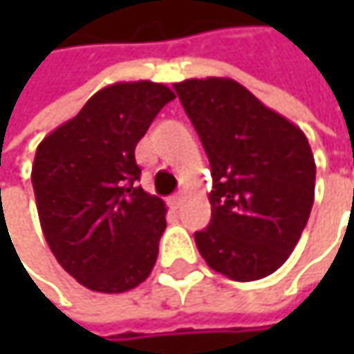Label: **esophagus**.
<instances>
[{
    "mask_svg": "<svg viewBox=\"0 0 354 354\" xmlns=\"http://www.w3.org/2000/svg\"><path fill=\"white\" fill-rule=\"evenodd\" d=\"M170 205H172L174 209H178V207L182 205V194H180V192H176L174 196H170Z\"/></svg>",
    "mask_w": 354,
    "mask_h": 354,
    "instance_id": "1",
    "label": "esophagus"
}]
</instances>
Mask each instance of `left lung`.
<instances>
[{
  "label": "left lung",
  "instance_id": "left-lung-1",
  "mask_svg": "<svg viewBox=\"0 0 354 354\" xmlns=\"http://www.w3.org/2000/svg\"><path fill=\"white\" fill-rule=\"evenodd\" d=\"M211 164V223L194 234L205 262L246 283L272 274L310 219L316 162L299 127L230 77L174 84Z\"/></svg>",
  "mask_w": 354,
  "mask_h": 354
}]
</instances>
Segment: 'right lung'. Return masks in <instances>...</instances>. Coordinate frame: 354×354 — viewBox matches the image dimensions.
I'll return each mask as SVG.
<instances>
[{
	"label": "right lung",
	"instance_id": "add662e5",
	"mask_svg": "<svg viewBox=\"0 0 354 354\" xmlns=\"http://www.w3.org/2000/svg\"><path fill=\"white\" fill-rule=\"evenodd\" d=\"M170 100L164 84H112L36 147L42 234L57 262L92 291L135 289L158 260L166 205L137 184L135 147Z\"/></svg>",
	"mask_w": 354,
	"mask_h": 354
}]
</instances>
